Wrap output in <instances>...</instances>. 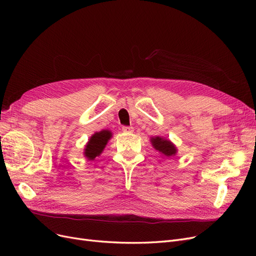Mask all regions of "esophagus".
Returning a JSON list of instances; mask_svg holds the SVG:
<instances>
[{"label": "esophagus", "instance_id": "esophagus-1", "mask_svg": "<svg viewBox=\"0 0 256 256\" xmlns=\"http://www.w3.org/2000/svg\"><path fill=\"white\" fill-rule=\"evenodd\" d=\"M122 132H125V134H131V132H134V127L124 126V127L122 128Z\"/></svg>", "mask_w": 256, "mask_h": 256}]
</instances>
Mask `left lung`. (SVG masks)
I'll use <instances>...</instances> for the list:
<instances>
[{"label":"left lung","mask_w":256,"mask_h":256,"mask_svg":"<svg viewBox=\"0 0 256 256\" xmlns=\"http://www.w3.org/2000/svg\"><path fill=\"white\" fill-rule=\"evenodd\" d=\"M150 142L154 146V148L160 152L166 157L170 158L172 156H175L177 152V148L175 145L170 140H166V138H164L161 136H154L150 138Z\"/></svg>","instance_id":"obj_1"}]
</instances>
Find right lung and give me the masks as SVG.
<instances>
[{
	"mask_svg": "<svg viewBox=\"0 0 256 256\" xmlns=\"http://www.w3.org/2000/svg\"><path fill=\"white\" fill-rule=\"evenodd\" d=\"M112 138V134L110 130H102L100 132H96L92 134L88 144L85 145L84 156L88 160H94L97 156L102 152L108 141Z\"/></svg>",
	"mask_w": 256,
	"mask_h": 256,
	"instance_id": "add662e5",
	"label": "right lung"
}]
</instances>
